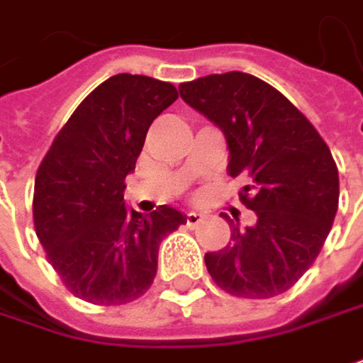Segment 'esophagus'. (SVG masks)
I'll return each mask as SVG.
<instances>
[{
  "mask_svg": "<svg viewBox=\"0 0 363 363\" xmlns=\"http://www.w3.org/2000/svg\"><path fill=\"white\" fill-rule=\"evenodd\" d=\"M201 220H203V215H201V213H194V211L186 213V225H189V227H196Z\"/></svg>",
  "mask_w": 363,
  "mask_h": 363,
  "instance_id": "34e87169",
  "label": "esophagus"
}]
</instances>
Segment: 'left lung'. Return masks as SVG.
Wrapping results in <instances>:
<instances>
[{
	"mask_svg": "<svg viewBox=\"0 0 363 363\" xmlns=\"http://www.w3.org/2000/svg\"><path fill=\"white\" fill-rule=\"evenodd\" d=\"M179 92L223 130L227 172L247 181L241 203L257 215L245 229L225 215L231 241L205 255L213 281L249 299L287 291L315 261L337 213L340 177L328 144L279 90L251 74H211Z\"/></svg>",
	"mask_w": 363,
	"mask_h": 363,
	"instance_id": "8db88e82",
	"label": "left lung"
}]
</instances>
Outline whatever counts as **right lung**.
I'll use <instances>...</instances> for the list:
<instances>
[{
    "instance_id": "1",
    "label": "right lung",
    "mask_w": 363,
    "mask_h": 363,
    "mask_svg": "<svg viewBox=\"0 0 363 363\" xmlns=\"http://www.w3.org/2000/svg\"><path fill=\"white\" fill-rule=\"evenodd\" d=\"M177 98L169 82L108 78L74 110L38 169L35 235L64 285L88 303L120 306L146 294L158 245L186 223L169 205L143 215L124 203L146 132Z\"/></svg>"
}]
</instances>
